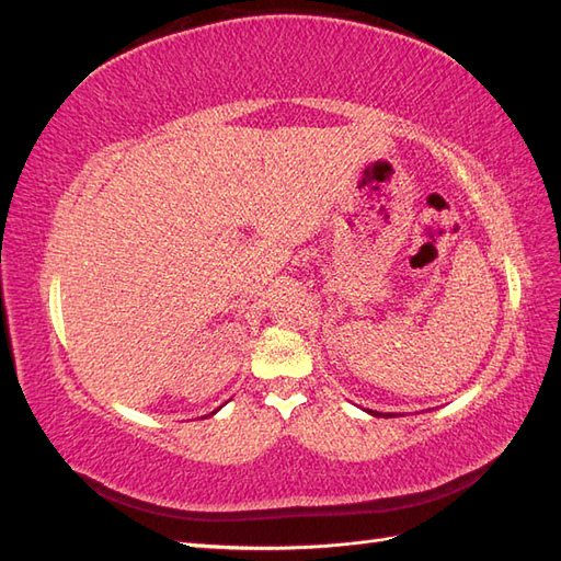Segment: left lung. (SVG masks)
<instances>
[{
    "label": "left lung",
    "mask_w": 561,
    "mask_h": 561,
    "mask_svg": "<svg viewBox=\"0 0 561 561\" xmlns=\"http://www.w3.org/2000/svg\"><path fill=\"white\" fill-rule=\"evenodd\" d=\"M367 414H371V416H383V419H390V416H396L393 412H388V414H381V412H375V410H367Z\"/></svg>",
    "instance_id": "obj_1"
}]
</instances>
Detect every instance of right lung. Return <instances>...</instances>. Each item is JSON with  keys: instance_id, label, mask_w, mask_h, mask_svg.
I'll use <instances>...</instances> for the list:
<instances>
[{"instance_id": "add662e5", "label": "right lung", "mask_w": 561, "mask_h": 561, "mask_svg": "<svg viewBox=\"0 0 561 561\" xmlns=\"http://www.w3.org/2000/svg\"><path fill=\"white\" fill-rule=\"evenodd\" d=\"M215 412H217V410H215ZM215 412H213V414H215Z\"/></svg>"}]
</instances>
